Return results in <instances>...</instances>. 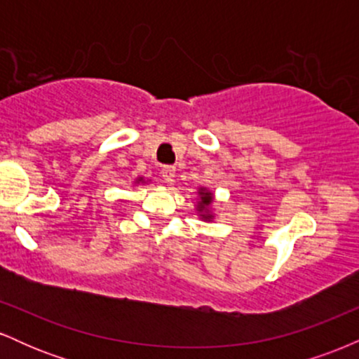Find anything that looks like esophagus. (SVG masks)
Returning <instances> with one entry per match:
<instances>
[{"instance_id":"esophagus-1","label":"esophagus","mask_w":359,"mask_h":359,"mask_svg":"<svg viewBox=\"0 0 359 359\" xmlns=\"http://www.w3.org/2000/svg\"><path fill=\"white\" fill-rule=\"evenodd\" d=\"M162 177H163V180H165V182L172 184V182H174V177H175V168L170 167V165H165L162 168Z\"/></svg>"}]
</instances>
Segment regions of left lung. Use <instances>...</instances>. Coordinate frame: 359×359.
<instances>
[{
    "label": "left lung",
    "instance_id": "obj_1",
    "mask_svg": "<svg viewBox=\"0 0 359 359\" xmlns=\"http://www.w3.org/2000/svg\"><path fill=\"white\" fill-rule=\"evenodd\" d=\"M199 203H197V211L201 212V216H203V219L205 221H211L212 219V214H211V209H209V205L212 204V192H209L208 189L201 187L199 189Z\"/></svg>",
    "mask_w": 359,
    "mask_h": 359
}]
</instances>
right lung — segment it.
Wrapping results in <instances>:
<instances>
[{"instance_id":"obj_1","label":"right lung","mask_w":359,"mask_h":359,"mask_svg":"<svg viewBox=\"0 0 359 359\" xmlns=\"http://www.w3.org/2000/svg\"><path fill=\"white\" fill-rule=\"evenodd\" d=\"M140 180H143V179H142V177H140V179H138V180H137V182H140Z\"/></svg>"}]
</instances>
